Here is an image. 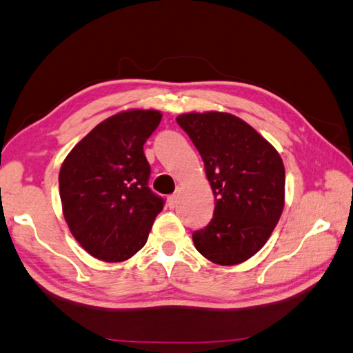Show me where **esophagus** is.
Masks as SVG:
<instances>
[{
	"label": "esophagus",
	"instance_id": "34e87169",
	"mask_svg": "<svg viewBox=\"0 0 353 353\" xmlns=\"http://www.w3.org/2000/svg\"><path fill=\"white\" fill-rule=\"evenodd\" d=\"M177 199H179L177 194H171V196L168 197V206H170V208H176Z\"/></svg>",
	"mask_w": 353,
	"mask_h": 353
}]
</instances>
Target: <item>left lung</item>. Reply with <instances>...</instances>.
I'll use <instances>...</instances> for the list:
<instances>
[{"label":"left lung","mask_w":353,"mask_h":353,"mask_svg":"<svg viewBox=\"0 0 353 353\" xmlns=\"http://www.w3.org/2000/svg\"><path fill=\"white\" fill-rule=\"evenodd\" d=\"M177 123L203 159L216 197L214 217L192 232L196 250L231 266L259 252L285 206V167L265 137L230 113H186Z\"/></svg>","instance_id":"8db88e82"}]
</instances>
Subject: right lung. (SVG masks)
Listing matches in <instances>:
<instances>
[{"instance_id":"add662e5","label":"right lung","mask_w":353,"mask_h":353,"mask_svg":"<svg viewBox=\"0 0 353 353\" xmlns=\"http://www.w3.org/2000/svg\"><path fill=\"white\" fill-rule=\"evenodd\" d=\"M162 119L156 110H128L96 125L59 171L62 212L73 237L93 257L116 263L147 243L165 200L150 190L143 143Z\"/></svg>"}]
</instances>
